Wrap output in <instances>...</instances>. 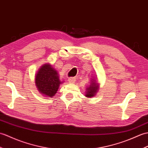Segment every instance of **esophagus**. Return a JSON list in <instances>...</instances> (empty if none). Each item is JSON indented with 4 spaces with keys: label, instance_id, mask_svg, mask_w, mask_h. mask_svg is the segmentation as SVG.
I'll return each mask as SVG.
<instances>
[{
    "label": "esophagus",
    "instance_id": "esophagus-1",
    "mask_svg": "<svg viewBox=\"0 0 148 148\" xmlns=\"http://www.w3.org/2000/svg\"><path fill=\"white\" fill-rule=\"evenodd\" d=\"M68 81L70 83H74V82H75V78L74 77H69V78Z\"/></svg>",
    "mask_w": 148,
    "mask_h": 148
}]
</instances>
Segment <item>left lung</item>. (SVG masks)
Here are the masks:
<instances>
[{"instance_id":"left-lung-1","label":"left lung","mask_w":148,"mask_h":148,"mask_svg":"<svg viewBox=\"0 0 148 148\" xmlns=\"http://www.w3.org/2000/svg\"><path fill=\"white\" fill-rule=\"evenodd\" d=\"M95 81L94 82V81ZM99 87L97 82H95V80L91 81V82L86 88V97L88 98H91L96 95V92L98 90Z\"/></svg>"}]
</instances>
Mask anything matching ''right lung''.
<instances>
[{"label":"right lung","mask_w":148,"mask_h":148,"mask_svg":"<svg viewBox=\"0 0 148 148\" xmlns=\"http://www.w3.org/2000/svg\"><path fill=\"white\" fill-rule=\"evenodd\" d=\"M35 83L40 93L51 97L57 93L62 83L57 72L49 64H45L38 71Z\"/></svg>","instance_id":"add662e5"}]
</instances>
